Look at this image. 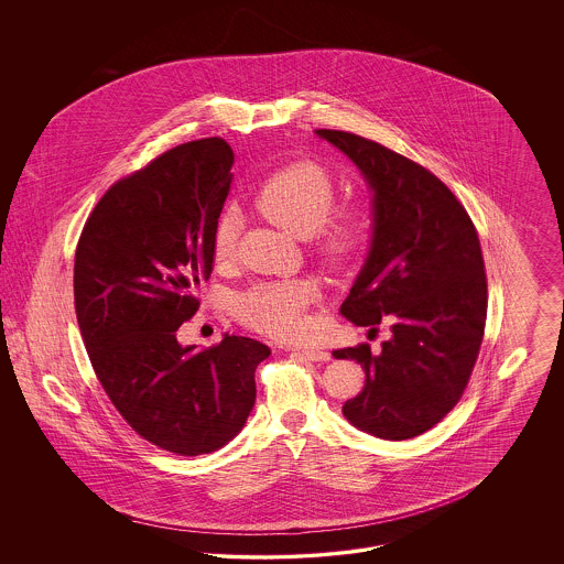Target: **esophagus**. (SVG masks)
<instances>
[{
    "instance_id": "1",
    "label": "esophagus",
    "mask_w": 564,
    "mask_h": 564,
    "mask_svg": "<svg viewBox=\"0 0 564 564\" xmlns=\"http://www.w3.org/2000/svg\"><path fill=\"white\" fill-rule=\"evenodd\" d=\"M297 355L308 359V361H329L332 359V355L327 350L319 349H302L297 350Z\"/></svg>"
}]
</instances>
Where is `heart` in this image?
<instances>
[{
    "mask_svg": "<svg viewBox=\"0 0 564 564\" xmlns=\"http://www.w3.org/2000/svg\"><path fill=\"white\" fill-rule=\"evenodd\" d=\"M334 180L327 169L311 161L290 162L267 175L253 192V205L295 237H308L329 267H340L355 253L364 235V217L357 207L334 205ZM237 214L226 209L217 217L212 251L217 262H228L237 247ZM322 290L311 279L267 281L249 288L232 302L245 325L279 340H295L308 329V308Z\"/></svg>",
    "mask_w": 564,
    "mask_h": 564,
    "instance_id": "obj_1",
    "label": "heart"
}]
</instances>
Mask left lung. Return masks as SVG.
Instances as JSON below:
<instances>
[{"instance_id": "left-lung-1", "label": "left lung", "mask_w": 564, "mask_h": 564, "mask_svg": "<svg viewBox=\"0 0 564 564\" xmlns=\"http://www.w3.org/2000/svg\"><path fill=\"white\" fill-rule=\"evenodd\" d=\"M355 162L375 192L368 260L340 313L361 327L391 322V340L334 350L366 372L343 405L357 430L410 440L437 425L460 400L486 325L482 247L471 217L425 166L372 139L319 129Z\"/></svg>"}]
</instances>
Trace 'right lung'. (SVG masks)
<instances>
[{
  "label": "right lung",
  "mask_w": 564,
  "mask_h": 564,
  "mask_svg": "<svg viewBox=\"0 0 564 564\" xmlns=\"http://www.w3.org/2000/svg\"><path fill=\"white\" fill-rule=\"evenodd\" d=\"M232 162L221 137L164 152L101 196L76 247V317L93 370L133 431L175 455L214 453L242 430L270 355L228 334L209 349L177 343L214 270Z\"/></svg>",
  "instance_id": "obj_1"
}]
</instances>
